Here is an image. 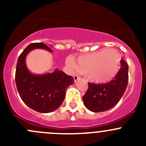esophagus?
Here are the masks:
<instances>
[{"label":"esophagus","mask_w":146,"mask_h":146,"mask_svg":"<svg viewBox=\"0 0 146 146\" xmlns=\"http://www.w3.org/2000/svg\"><path fill=\"white\" fill-rule=\"evenodd\" d=\"M80 78V77H79L78 75H74V76H73V79H74L75 82H76L78 80H79Z\"/></svg>","instance_id":"esophagus-1"}]
</instances>
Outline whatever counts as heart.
Listing matches in <instances>:
<instances>
[{"mask_svg": "<svg viewBox=\"0 0 146 146\" xmlns=\"http://www.w3.org/2000/svg\"><path fill=\"white\" fill-rule=\"evenodd\" d=\"M121 60L120 54L117 50L107 48L80 56L75 66L71 61L69 64L75 66L80 73H88L89 79L92 82L103 83L111 80L118 74Z\"/></svg>", "mask_w": 146, "mask_h": 146, "instance_id": "obj_1", "label": "heart"}]
</instances>
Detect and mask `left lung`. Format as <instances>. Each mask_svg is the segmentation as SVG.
Instances as JSON below:
<instances>
[{
	"label": "left lung",
	"instance_id": "obj_1",
	"mask_svg": "<svg viewBox=\"0 0 146 146\" xmlns=\"http://www.w3.org/2000/svg\"><path fill=\"white\" fill-rule=\"evenodd\" d=\"M129 82V66L121 60V68L113 80L104 84L88 82V89L82 97L87 109L93 112L107 111L114 107L126 91Z\"/></svg>",
	"mask_w": 146,
	"mask_h": 146
}]
</instances>
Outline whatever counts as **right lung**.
I'll return each instance as SVG.
<instances>
[{
  "mask_svg": "<svg viewBox=\"0 0 146 146\" xmlns=\"http://www.w3.org/2000/svg\"><path fill=\"white\" fill-rule=\"evenodd\" d=\"M35 48H44L52 52L44 44L32 43L28 45L19 56L16 66L15 83L22 100L32 110L41 113H49L61 106L66 90L74 82L72 76L55 69L52 73L32 74L28 70L25 58Z\"/></svg>",
  "mask_w": 146,
  "mask_h": 146,
  "instance_id": "right-lung-1",
  "label": "right lung"
}]
</instances>
